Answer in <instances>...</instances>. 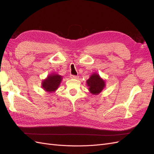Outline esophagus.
<instances>
[{"label": "esophagus", "mask_w": 154, "mask_h": 154, "mask_svg": "<svg viewBox=\"0 0 154 154\" xmlns=\"http://www.w3.org/2000/svg\"><path fill=\"white\" fill-rule=\"evenodd\" d=\"M79 77L78 76H75V75H71V78L72 79H78Z\"/></svg>", "instance_id": "1"}]
</instances>
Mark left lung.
I'll return each instance as SVG.
<instances>
[{"mask_svg": "<svg viewBox=\"0 0 154 154\" xmlns=\"http://www.w3.org/2000/svg\"><path fill=\"white\" fill-rule=\"evenodd\" d=\"M88 89L94 94H97L103 89L105 82L100 77L98 74H93L87 82Z\"/></svg>", "mask_w": 154, "mask_h": 154, "instance_id": "8db88e82", "label": "left lung"}]
</instances>
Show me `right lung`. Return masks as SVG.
I'll return each mask as SVG.
<instances>
[{"instance_id":"right-lung-1","label":"right lung","mask_w":154,"mask_h":154,"mask_svg":"<svg viewBox=\"0 0 154 154\" xmlns=\"http://www.w3.org/2000/svg\"><path fill=\"white\" fill-rule=\"evenodd\" d=\"M62 76L58 74L49 75L42 82V87L48 92H53L57 90L62 81Z\"/></svg>"}]
</instances>
